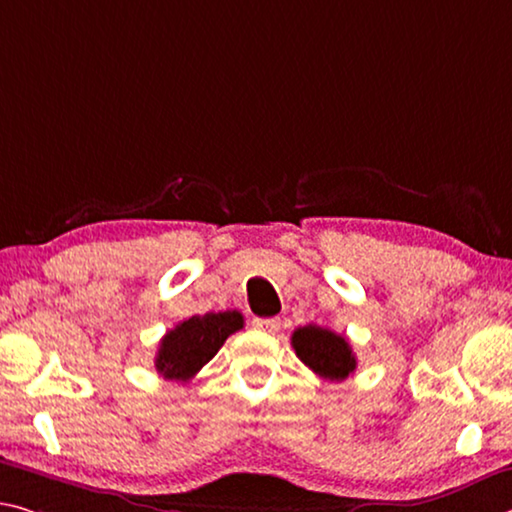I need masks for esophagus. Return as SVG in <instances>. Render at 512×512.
Returning a JSON list of instances; mask_svg holds the SVG:
<instances>
[{"mask_svg": "<svg viewBox=\"0 0 512 512\" xmlns=\"http://www.w3.org/2000/svg\"><path fill=\"white\" fill-rule=\"evenodd\" d=\"M253 326L257 328V330H264V332H278L280 330V319H253Z\"/></svg>", "mask_w": 512, "mask_h": 512, "instance_id": "1", "label": "esophagus"}]
</instances>
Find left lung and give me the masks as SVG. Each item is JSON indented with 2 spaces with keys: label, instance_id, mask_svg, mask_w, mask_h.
Instances as JSON below:
<instances>
[{
  "label": "left lung",
  "instance_id": "left-lung-1",
  "mask_svg": "<svg viewBox=\"0 0 512 512\" xmlns=\"http://www.w3.org/2000/svg\"><path fill=\"white\" fill-rule=\"evenodd\" d=\"M300 362L326 380H344L355 371V355L346 337L321 326H303L291 335Z\"/></svg>",
  "mask_w": 512,
  "mask_h": 512
}]
</instances>
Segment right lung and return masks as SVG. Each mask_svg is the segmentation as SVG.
<instances>
[{
    "label": "right lung",
    "instance_id": "right-lung-1",
    "mask_svg": "<svg viewBox=\"0 0 512 512\" xmlns=\"http://www.w3.org/2000/svg\"><path fill=\"white\" fill-rule=\"evenodd\" d=\"M241 328L243 316L237 310L191 316L166 332L159 342L154 367L159 376L186 383L214 358L225 339Z\"/></svg>",
    "mask_w": 512,
    "mask_h": 512
}]
</instances>
